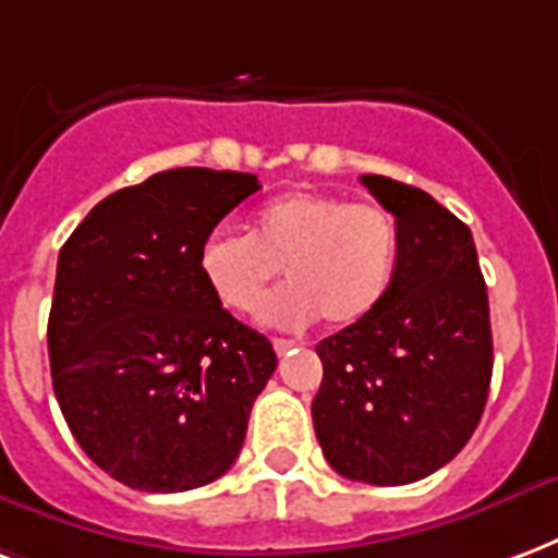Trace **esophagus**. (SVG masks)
Segmentation results:
<instances>
[{
    "mask_svg": "<svg viewBox=\"0 0 558 558\" xmlns=\"http://www.w3.org/2000/svg\"><path fill=\"white\" fill-rule=\"evenodd\" d=\"M271 345H275V352H278V354H287L292 345H295V342H292V340H275Z\"/></svg>",
    "mask_w": 558,
    "mask_h": 558,
    "instance_id": "esophagus-1",
    "label": "esophagus"
}]
</instances>
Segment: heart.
I'll list each match as a JSON object with an SVG mask.
<instances>
[{
    "label": "heart",
    "instance_id": "obj_1",
    "mask_svg": "<svg viewBox=\"0 0 558 558\" xmlns=\"http://www.w3.org/2000/svg\"><path fill=\"white\" fill-rule=\"evenodd\" d=\"M290 280L263 319L301 328L322 316L331 328L357 325L390 292L399 227L378 204H345L322 192H287L263 204L247 236L216 230L197 247V271L221 311L251 316L271 280Z\"/></svg>",
    "mask_w": 558,
    "mask_h": 558
}]
</instances>
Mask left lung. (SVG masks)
<instances>
[{
  "instance_id": "obj_1",
  "label": "left lung",
  "mask_w": 558,
  "mask_h": 558,
  "mask_svg": "<svg viewBox=\"0 0 558 558\" xmlns=\"http://www.w3.org/2000/svg\"><path fill=\"white\" fill-rule=\"evenodd\" d=\"M393 213L399 266L357 325L316 345L313 426L340 476L369 485L426 478L464 449L488 402V287L470 227L414 185L363 174Z\"/></svg>"
}]
</instances>
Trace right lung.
<instances>
[{
  "label": "right lung",
  "mask_w": 558,
  "mask_h": 558,
  "mask_svg": "<svg viewBox=\"0 0 558 558\" xmlns=\"http://www.w3.org/2000/svg\"><path fill=\"white\" fill-rule=\"evenodd\" d=\"M257 177L174 168L90 209L59 254L47 342L52 390L85 456L135 490L216 482L278 366L221 311L197 247Z\"/></svg>",
  "instance_id": "right-lung-1"
}]
</instances>
